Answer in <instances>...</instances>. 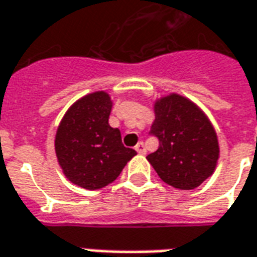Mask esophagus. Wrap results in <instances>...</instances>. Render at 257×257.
<instances>
[{"label":"esophagus","instance_id":"1","mask_svg":"<svg viewBox=\"0 0 257 257\" xmlns=\"http://www.w3.org/2000/svg\"><path fill=\"white\" fill-rule=\"evenodd\" d=\"M136 151H137L138 154H143V155L147 152V149H145V145H144L143 141H140V143L136 145Z\"/></svg>","mask_w":257,"mask_h":257}]
</instances>
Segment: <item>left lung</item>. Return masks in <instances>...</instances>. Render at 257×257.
I'll use <instances>...</instances> for the list:
<instances>
[{"label": "left lung", "instance_id": "obj_1", "mask_svg": "<svg viewBox=\"0 0 257 257\" xmlns=\"http://www.w3.org/2000/svg\"><path fill=\"white\" fill-rule=\"evenodd\" d=\"M149 134L159 140V148L147 159L169 185L194 190L214 172L219 159L217 136L190 99L172 94L155 103Z\"/></svg>", "mask_w": 257, "mask_h": 257}]
</instances>
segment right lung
Listing matches in <instances>:
<instances>
[{
  "instance_id": "right-lung-1",
  "label": "right lung",
  "mask_w": 257,
  "mask_h": 257,
  "mask_svg": "<svg viewBox=\"0 0 257 257\" xmlns=\"http://www.w3.org/2000/svg\"><path fill=\"white\" fill-rule=\"evenodd\" d=\"M112 102L106 92L83 96L63 116L55 137L62 170L72 183L99 190L113 183L137 152L125 148L119 128L108 123Z\"/></svg>"
}]
</instances>
